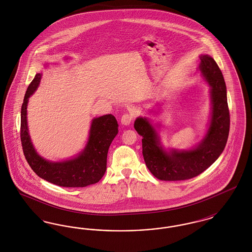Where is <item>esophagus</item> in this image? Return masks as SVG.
<instances>
[{"instance_id":"esophagus-1","label":"esophagus","mask_w":252,"mask_h":252,"mask_svg":"<svg viewBox=\"0 0 252 252\" xmlns=\"http://www.w3.org/2000/svg\"><path fill=\"white\" fill-rule=\"evenodd\" d=\"M132 120H133V116H132V114H129V113H125V114L122 116L121 123H122V125L127 126V125H130V124H131Z\"/></svg>"}]
</instances>
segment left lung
<instances>
[{
    "label": "left lung",
    "instance_id": "left-lung-1",
    "mask_svg": "<svg viewBox=\"0 0 252 252\" xmlns=\"http://www.w3.org/2000/svg\"><path fill=\"white\" fill-rule=\"evenodd\" d=\"M200 70L211 85L212 120L207 135L197 147L189 151L167 153L159 146L154 128L145 118L135 121L134 128L143 137V156L149 171L157 179L177 181L192 179L210 167L223 152L229 131V110L223 74L215 60L200 57Z\"/></svg>",
    "mask_w": 252,
    "mask_h": 252
}]
</instances>
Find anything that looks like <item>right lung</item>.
Returning a JSON list of instances; mask_svg holds the SVG:
<instances>
[{
    "mask_svg": "<svg viewBox=\"0 0 252 252\" xmlns=\"http://www.w3.org/2000/svg\"><path fill=\"white\" fill-rule=\"evenodd\" d=\"M41 74L36 73L28 86L21 111V142L24 157L36 175L61 187H86L102 179L107 169L108 148L118 133L116 118L107 114L93 120L89 143L76 158L63 162H50L36 154L27 129L26 107L28 98L40 82Z\"/></svg>",
    "mask_w": 252,
    "mask_h": 252,
    "instance_id": "add662e5",
    "label": "right lung"
}]
</instances>
